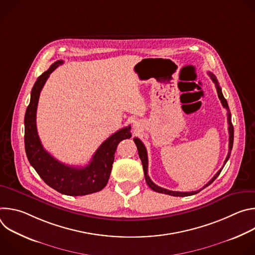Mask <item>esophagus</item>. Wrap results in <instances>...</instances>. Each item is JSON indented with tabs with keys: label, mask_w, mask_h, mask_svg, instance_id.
Here are the masks:
<instances>
[{
	"label": "esophagus",
	"mask_w": 255,
	"mask_h": 255,
	"mask_svg": "<svg viewBox=\"0 0 255 255\" xmlns=\"http://www.w3.org/2000/svg\"><path fill=\"white\" fill-rule=\"evenodd\" d=\"M133 127L136 129V128H138L139 127V124H138V122L137 121H134V124H133Z\"/></svg>",
	"instance_id": "1"
}]
</instances>
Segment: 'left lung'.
<instances>
[{"label":"left lung","mask_w":255,"mask_h":255,"mask_svg":"<svg viewBox=\"0 0 255 255\" xmlns=\"http://www.w3.org/2000/svg\"><path fill=\"white\" fill-rule=\"evenodd\" d=\"M209 76L211 78V80L215 83L216 85V90H217V93H218V97H219L223 107L227 110V116H228V130H229V152L227 154V157L224 161V164L222 166V168L218 171L214 176L213 178L209 181V183L207 185H205L202 189H200L199 191H194V192H173V191H169V190H166V189H163V188H160L158 186H156L153 181L150 179L147 171H148V157H147V151H146V148H145L144 144L140 141V139L138 138H134V142L136 144L137 146V149H138V154H139V157L141 159V162H142V165H143V170H144V176H145V180H146V184L149 186V188L151 190H153L154 192H157V193H160V194H165V195H169V196H173V197H187V196H192V195H196L198 194L199 192H201L203 189L207 188L208 186H210L213 181L219 176L220 172L222 171L224 165L226 164V162L228 161L229 157H230V154H231V150H232V147H233V140H234V128H233V125H232V122H231V113H230V110H229V107H228V103L226 101V99L224 98L223 94H222V90L219 86V83H218L216 77L212 74V72H209Z\"/></svg>","instance_id":"left-lung-1"}]
</instances>
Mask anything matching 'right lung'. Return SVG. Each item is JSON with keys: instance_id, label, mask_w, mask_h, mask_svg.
Here are the masks:
<instances>
[{"instance_id": "add662e5", "label": "right lung", "mask_w": 255, "mask_h": 255, "mask_svg": "<svg viewBox=\"0 0 255 255\" xmlns=\"http://www.w3.org/2000/svg\"><path fill=\"white\" fill-rule=\"evenodd\" d=\"M62 63L63 60H57L51 64L32 88L30 104L24 118L25 151L30 164L50 188L66 196H85L105 188L111 174L118 144L131 137V127L122 128L105 140L85 167L69 166L51 156L43 148L39 139L36 127V112L44 84L51 72Z\"/></svg>"}]
</instances>
